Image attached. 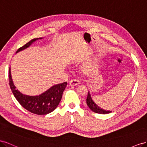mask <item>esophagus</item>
<instances>
[{
	"label": "esophagus",
	"mask_w": 147,
	"mask_h": 147,
	"mask_svg": "<svg viewBox=\"0 0 147 147\" xmlns=\"http://www.w3.org/2000/svg\"><path fill=\"white\" fill-rule=\"evenodd\" d=\"M79 84H80V82H79L78 80H77V79H73V80H71L69 84L70 86H77V85H79Z\"/></svg>",
	"instance_id": "1"
}]
</instances>
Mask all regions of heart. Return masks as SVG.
I'll use <instances>...</instances> for the list:
<instances>
[{
    "label": "heart",
    "mask_w": 147,
    "mask_h": 147,
    "mask_svg": "<svg viewBox=\"0 0 147 147\" xmlns=\"http://www.w3.org/2000/svg\"><path fill=\"white\" fill-rule=\"evenodd\" d=\"M89 69L88 68H84V73H88L89 72Z\"/></svg>",
    "instance_id": "obj_1"
}]
</instances>
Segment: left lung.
I'll list each match as a JSON object with an SVG mask.
<instances>
[{
  "label": "left lung",
  "instance_id": "left-lung-1",
  "mask_svg": "<svg viewBox=\"0 0 147 147\" xmlns=\"http://www.w3.org/2000/svg\"><path fill=\"white\" fill-rule=\"evenodd\" d=\"M86 103H87V106L89 107V108L90 109L91 111H94L96 113H99V114H108V113H110L112 112L111 111L104 110V109L98 107L97 105L93 101V100H92L89 91L88 92V95L86 99Z\"/></svg>",
  "mask_w": 147,
  "mask_h": 147
}]
</instances>
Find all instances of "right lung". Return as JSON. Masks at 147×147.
<instances>
[{
	"label": "right lung",
	"mask_w": 147,
	"mask_h": 147,
	"mask_svg": "<svg viewBox=\"0 0 147 147\" xmlns=\"http://www.w3.org/2000/svg\"><path fill=\"white\" fill-rule=\"evenodd\" d=\"M42 39H43L42 37L31 40L20 48L16 53L28 48L34 42ZM8 76L10 89L19 103L28 111L38 115H47L55 110L61 101L63 92L67 86L66 82L58 84L50 87L49 89L39 95L30 96L24 95L16 89L11 78L10 67L9 68Z\"/></svg>",
	"instance_id": "add662e5"
}]
</instances>
